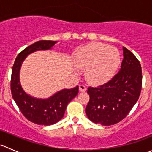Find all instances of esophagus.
I'll list each match as a JSON object with an SVG mask.
<instances>
[{"label":"esophagus","mask_w":152,"mask_h":152,"mask_svg":"<svg viewBox=\"0 0 152 152\" xmlns=\"http://www.w3.org/2000/svg\"><path fill=\"white\" fill-rule=\"evenodd\" d=\"M86 90H87V87H86L85 85H79V90H80L81 92H85Z\"/></svg>","instance_id":"esophagus-1"}]
</instances>
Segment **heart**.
Wrapping results in <instances>:
<instances>
[{"instance_id": "obj_1", "label": "heart", "mask_w": 152, "mask_h": 152, "mask_svg": "<svg viewBox=\"0 0 152 152\" xmlns=\"http://www.w3.org/2000/svg\"><path fill=\"white\" fill-rule=\"evenodd\" d=\"M76 66L86 69V78L94 84L110 79L120 63L118 50L102 43H91L79 49L75 56Z\"/></svg>"}]
</instances>
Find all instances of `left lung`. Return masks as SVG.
I'll list each match as a JSON object with an SVG mask.
<instances>
[{
    "instance_id": "1",
    "label": "left lung",
    "mask_w": 152,
    "mask_h": 152,
    "mask_svg": "<svg viewBox=\"0 0 152 152\" xmlns=\"http://www.w3.org/2000/svg\"><path fill=\"white\" fill-rule=\"evenodd\" d=\"M124 59L118 73L96 87H89L87 118L103 126L115 124L129 113L140 96L142 70L140 62L130 50L123 48Z\"/></svg>"
}]
</instances>
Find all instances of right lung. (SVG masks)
Wrapping results in <instances>:
<instances>
[{
  "label": "right lung",
  "mask_w": 152,
  "mask_h": 152,
  "mask_svg": "<svg viewBox=\"0 0 152 152\" xmlns=\"http://www.w3.org/2000/svg\"><path fill=\"white\" fill-rule=\"evenodd\" d=\"M56 41L40 40L29 45L18 53L15 61L11 76V92L12 98L22 114L34 124L48 126L57 123L62 118L69 102L79 93V86L65 89L48 99H38L27 95L21 87L19 71L23 61L27 55L39 50H48Z\"/></svg>",
  "instance_id": "obj_1"
}]
</instances>
